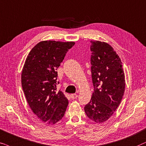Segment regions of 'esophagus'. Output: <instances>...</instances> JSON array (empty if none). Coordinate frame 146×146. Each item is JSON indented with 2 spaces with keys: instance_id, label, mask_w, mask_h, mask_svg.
I'll use <instances>...</instances> for the list:
<instances>
[{
  "instance_id": "esophagus-1",
  "label": "esophagus",
  "mask_w": 146,
  "mask_h": 146,
  "mask_svg": "<svg viewBox=\"0 0 146 146\" xmlns=\"http://www.w3.org/2000/svg\"><path fill=\"white\" fill-rule=\"evenodd\" d=\"M78 96H77V94H75V93H73V94H71V98L72 100H75V99H76Z\"/></svg>"
}]
</instances>
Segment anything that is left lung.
Instances as JSON below:
<instances>
[{
  "label": "left lung",
  "mask_w": 146,
  "mask_h": 146,
  "mask_svg": "<svg viewBox=\"0 0 146 146\" xmlns=\"http://www.w3.org/2000/svg\"><path fill=\"white\" fill-rule=\"evenodd\" d=\"M90 42L94 91L84 110L91 120L103 123L113 115L121 102L125 91V76L121 59L112 46L98 40Z\"/></svg>",
  "instance_id": "1"
}]
</instances>
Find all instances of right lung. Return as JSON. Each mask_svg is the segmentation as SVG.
<instances>
[{"instance_id":"add662e5","label":"right lung","mask_w":146,"mask_h":146,"mask_svg":"<svg viewBox=\"0 0 146 146\" xmlns=\"http://www.w3.org/2000/svg\"><path fill=\"white\" fill-rule=\"evenodd\" d=\"M74 42L46 40L36 44L27 56L21 83L33 112L40 120L54 124L65 115L69 101L57 91V69Z\"/></svg>"}]
</instances>
